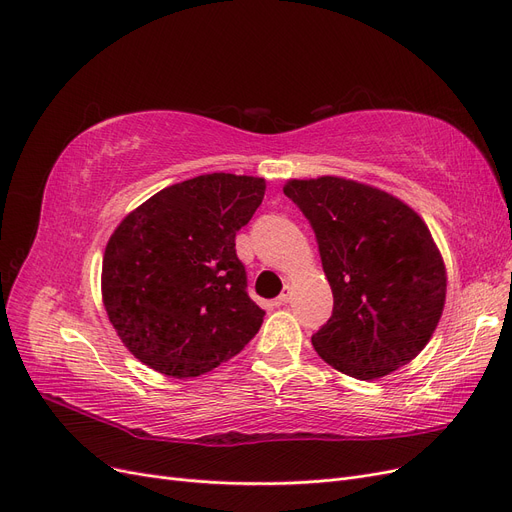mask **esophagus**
Segmentation results:
<instances>
[{"instance_id":"esophagus-1","label":"esophagus","mask_w":512,"mask_h":512,"mask_svg":"<svg viewBox=\"0 0 512 512\" xmlns=\"http://www.w3.org/2000/svg\"><path fill=\"white\" fill-rule=\"evenodd\" d=\"M288 301H291V288H288V286H284V291H282V295L274 299V305H276V307H280V305H286Z\"/></svg>"}]
</instances>
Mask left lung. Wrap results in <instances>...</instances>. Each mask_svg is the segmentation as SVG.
Masks as SVG:
<instances>
[{"label":"left lung","mask_w":512,"mask_h":512,"mask_svg":"<svg viewBox=\"0 0 512 512\" xmlns=\"http://www.w3.org/2000/svg\"><path fill=\"white\" fill-rule=\"evenodd\" d=\"M284 194L316 234L335 299L311 337L320 358L360 381L406 366L446 303V265L425 221L399 198L343 177L291 180Z\"/></svg>","instance_id":"obj_1"}]
</instances>
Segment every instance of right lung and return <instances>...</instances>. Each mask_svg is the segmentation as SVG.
<instances>
[{"label":"right lung","instance_id":"right-lung-1","mask_svg":"<svg viewBox=\"0 0 512 512\" xmlns=\"http://www.w3.org/2000/svg\"><path fill=\"white\" fill-rule=\"evenodd\" d=\"M263 194V177L207 173L150 196L117 226L104 251L102 299L140 362L188 379L257 335L265 311L247 293L236 232Z\"/></svg>","mask_w":512,"mask_h":512}]
</instances>
